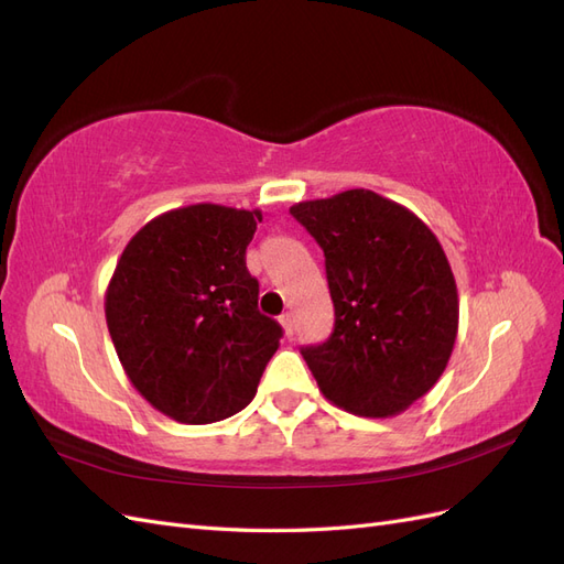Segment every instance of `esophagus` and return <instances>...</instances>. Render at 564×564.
<instances>
[{"instance_id": "obj_1", "label": "esophagus", "mask_w": 564, "mask_h": 564, "mask_svg": "<svg viewBox=\"0 0 564 564\" xmlns=\"http://www.w3.org/2000/svg\"><path fill=\"white\" fill-rule=\"evenodd\" d=\"M280 324H282V329H284L286 336H294V315L292 313H284L280 317Z\"/></svg>"}]
</instances>
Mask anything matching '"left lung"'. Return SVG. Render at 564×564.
Returning a JSON list of instances; mask_svg holds the SVG:
<instances>
[{"mask_svg": "<svg viewBox=\"0 0 564 564\" xmlns=\"http://www.w3.org/2000/svg\"><path fill=\"white\" fill-rule=\"evenodd\" d=\"M324 251L334 332L301 350L322 395L355 416H398L454 350L458 292L445 249L402 204L355 187L289 209Z\"/></svg>", "mask_w": 564, "mask_h": 564, "instance_id": "obj_1", "label": "left lung"}]
</instances>
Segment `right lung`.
I'll list each match as a JSON object with an SVG mask.
<instances>
[{"mask_svg":"<svg viewBox=\"0 0 564 564\" xmlns=\"http://www.w3.org/2000/svg\"><path fill=\"white\" fill-rule=\"evenodd\" d=\"M261 209L199 202L135 232L106 289V322L131 386L178 423L224 421L253 400L282 327L259 313L247 245Z\"/></svg>","mask_w":564,"mask_h":564,"instance_id":"right-lung-1","label":"right lung"}]
</instances>
